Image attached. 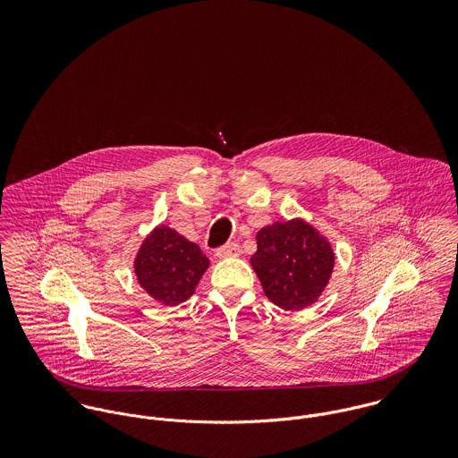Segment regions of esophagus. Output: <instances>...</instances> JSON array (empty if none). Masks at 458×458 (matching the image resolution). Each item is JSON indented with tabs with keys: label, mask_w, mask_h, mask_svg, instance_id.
<instances>
[{
	"label": "esophagus",
	"mask_w": 458,
	"mask_h": 458,
	"mask_svg": "<svg viewBox=\"0 0 458 458\" xmlns=\"http://www.w3.org/2000/svg\"><path fill=\"white\" fill-rule=\"evenodd\" d=\"M236 256H240V245L238 243H229V245L220 247L216 250L218 259H227V258H236Z\"/></svg>",
	"instance_id": "1"
}]
</instances>
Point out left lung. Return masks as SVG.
<instances>
[{
    "mask_svg": "<svg viewBox=\"0 0 458 458\" xmlns=\"http://www.w3.org/2000/svg\"><path fill=\"white\" fill-rule=\"evenodd\" d=\"M250 264L266 298L284 310L316 303L329 284L335 252L327 236L305 218L273 222L256 234Z\"/></svg>",
    "mask_w": 458,
    "mask_h": 458,
    "instance_id": "obj_1",
    "label": "left lung"
}]
</instances>
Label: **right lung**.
I'll return each instance as SVG.
<instances>
[{"label": "right lung", "mask_w": 458, "mask_h": 458, "mask_svg": "<svg viewBox=\"0 0 458 458\" xmlns=\"http://www.w3.org/2000/svg\"><path fill=\"white\" fill-rule=\"evenodd\" d=\"M208 266L209 259L199 245L165 224H158L144 236L133 258L137 284L165 307L187 301Z\"/></svg>", "instance_id": "add662e5"}]
</instances>
